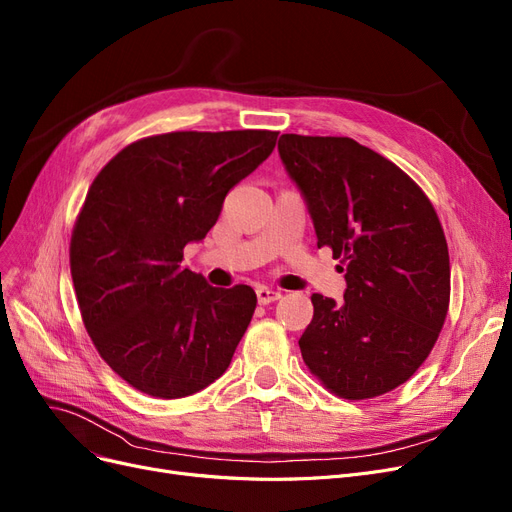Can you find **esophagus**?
<instances>
[{"label": "esophagus", "mask_w": 512, "mask_h": 512, "mask_svg": "<svg viewBox=\"0 0 512 512\" xmlns=\"http://www.w3.org/2000/svg\"><path fill=\"white\" fill-rule=\"evenodd\" d=\"M255 293H257V301H259L261 305H268V303L280 299V293L274 291V288H268V286H257Z\"/></svg>", "instance_id": "esophagus-1"}]
</instances>
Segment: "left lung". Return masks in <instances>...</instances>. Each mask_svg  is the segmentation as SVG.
<instances>
[{
  "mask_svg": "<svg viewBox=\"0 0 512 512\" xmlns=\"http://www.w3.org/2000/svg\"><path fill=\"white\" fill-rule=\"evenodd\" d=\"M278 152L318 249L341 259L347 282L343 303L311 295L303 362L339 397L383 395L427 360L448 316L450 255L439 217L402 169L351 138L284 133Z\"/></svg>",
  "mask_w": 512,
  "mask_h": 512,
  "instance_id": "1",
  "label": "left lung"
}]
</instances>
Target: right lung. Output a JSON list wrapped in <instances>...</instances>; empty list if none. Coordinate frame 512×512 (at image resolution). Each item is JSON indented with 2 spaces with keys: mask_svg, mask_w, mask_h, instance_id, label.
Segmentation results:
<instances>
[{
  "mask_svg": "<svg viewBox=\"0 0 512 512\" xmlns=\"http://www.w3.org/2000/svg\"><path fill=\"white\" fill-rule=\"evenodd\" d=\"M276 138L171 131L125 146L96 175L71 236V276L87 335L133 389L186 397L230 366L257 295L209 286L182 265L184 247L207 236Z\"/></svg>",
  "mask_w": 512,
  "mask_h": 512,
  "instance_id": "1",
  "label": "right lung"
}]
</instances>
